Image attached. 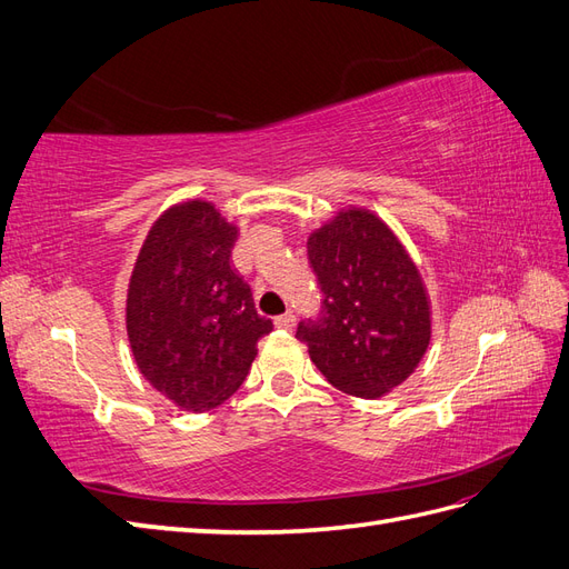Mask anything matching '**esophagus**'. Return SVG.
Masks as SVG:
<instances>
[{"mask_svg":"<svg viewBox=\"0 0 569 569\" xmlns=\"http://www.w3.org/2000/svg\"><path fill=\"white\" fill-rule=\"evenodd\" d=\"M274 325H278L280 330H295L297 316H295V313H284V316H280V318H274Z\"/></svg>","mask_w":569,"mask_h":569,"instance_id":"esophagus-1","label":"esophagus"}]
</instances>
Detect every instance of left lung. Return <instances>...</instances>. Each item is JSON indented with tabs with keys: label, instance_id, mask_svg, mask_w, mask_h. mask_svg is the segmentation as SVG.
Segmentation results:
<instances>
[{
	"label": "left lung",
	"instance_id": "8db88e82",
	"mask_svg": "<svg viewBox=\"0 0 569 569\" xmlns=\"http://www.w3.org/2000/svg\"><path fill=\"white\" fill-rule=\"evenodd\" d=\"M308 261L322 291L320 320L297 339L322 377L356 399H380L416 372L432 339L422 274L387 222L343 206L308 234Z\"/></svg>",
	"mask_w": 569,
	"mask_h": 569
}]
</instances>
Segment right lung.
Wrapping results in <instances>:
<instances>
[{"label": "right lung", "mask_w": 569, "mask_h": 569, "mask_svg": "<svg viewBox=\"0 0 569 569\" xmlns=\"http://www.w3.org/2000/svg\"><path fill=\"white\" fill-rule=\"evenodd\" d=\"M239 228L206 199L151 222L126 297L130 351L144 380L180 410L203 412L239 389L272 322L230 266Z\"/></svg>", "instance_id": "right-lung-1"}]
</instances>
